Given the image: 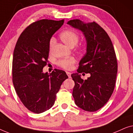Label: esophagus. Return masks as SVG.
Listing matches in <instances>:
<instances>
[{
    "instance_id": "1",
    "label": "esophagus",
    "mask_w": 133,
    "mask_h": 133,
    "mask_svg": "<svg viewBox=\"0 0 133 133\" xmlns=\"http://www.w3.org/2000/svg\"><path fill=\"white\" fill-rule=\"evenodd\" d=\"M66 74L67 75V76H69V78H70L71 77V73L70 72H66Z\"/></svg>"
}]
</instances>
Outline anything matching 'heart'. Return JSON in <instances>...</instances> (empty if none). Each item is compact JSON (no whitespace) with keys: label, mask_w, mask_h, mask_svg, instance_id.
<instances>
[{"label":"heart","mask_w":133,"mask_h":133,"mask_svg":"<svg viewBox=\"0 0 133 133\" xmlns=\"http://www.w3.org/2000/svg\"><path fill=\"white\" fill-rule=\"evenodd\" d=\"M60 38L65 44H66L69 47L73 48L76 45L79 41V35L77 33L71 30H67L63 32L60 35ZM56 40L54 37H52L49 40V49L51 50L54 44L55 43ZM75 63V59L73 57L65 58L62 59H60L57 62V64L59 67H62L64 69H70L73 65Z\"/></svg>","instance_id":"b5f03b06"}]
</instances>
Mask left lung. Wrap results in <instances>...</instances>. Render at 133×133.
<instances>
[{"label":"left lung","mask_w":133,"mask_h":133,"mask_svg":"<svg viewBox=\"0 0 133 133\" xmlns=\"http://www.w3.org/2000/svg\"><path fill=\"white\" fill-rule=\"evenodd\" d=\"M67 24L81 31L87 43L78 73L71 75L75 82V102L85 111H96L108 102L115 89L117 72L115 49L108 35L95 22L84 23L74 19ZM81 72L90 73L91 76L84 80L79 74Z\"/></svg>","instance_id":"obj_1"}]
</instances>
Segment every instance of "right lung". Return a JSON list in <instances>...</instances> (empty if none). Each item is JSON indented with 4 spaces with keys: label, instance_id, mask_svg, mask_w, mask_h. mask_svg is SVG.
I'll list each match as a JSON object with an SVG mask.
<instances>
[{
    "label": "right lung",
    "instance_id": "right-lung-1",
    "mask_svg": "<svg viewBox=\"0 0 133 133\" xmlns=\"http://www.w3.org/2000/svg\"><path fill=\"white\" fill-rule=\"evenodd\" d=\"M43 19L31 24L17 42L12 59V82L26 107L35 113L50 109L63 82L68 78L64 71L43 72L47 64L49 40L64 23Z\"/></svg>",
    "mask_w": 133,
    "mask_h": 133
}]
</instances>
